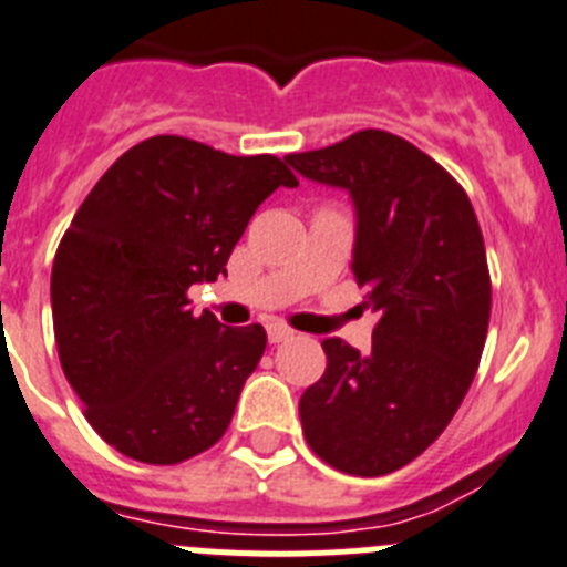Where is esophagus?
<instances>
[{"mask_svg":"<svg viewBox=\"0 0 567 567\" xmlns=\"http://www.w3.org/2000/svg\"><path fill=\"white\" fill-rule=\"evenodd\" d=\"M288 338H293V330H290V327L279 324V321L268 324V341H271V343H282V341H288Z\"/></svg>","mask_w":567,"mask_h":567,"instance_id":"obj_1","label":"esophagus"}]
</instances>
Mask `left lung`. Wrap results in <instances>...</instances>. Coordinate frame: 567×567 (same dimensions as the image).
I'll list each match as a JSON object with an SVG mask.
<instances>
[{
	"label": "left lung",
	"mask_w": 567,
	"mask_h": 567,
	"mask_svg": "<svg viewBox=\"0 0 567 567\" xmlns=\"http://www.w3.org/2000/svg\"><path fill=\"white\" fill-rule=\"evenodd\" d=\"M285 162L352 195V274L380 316L363 355L341 338L321 341L327 369L301 394V431L341 473H394L436 442L478 372L492 308L478 218L442 164L389 131Z\"/></svg>",
	"instance_id": "1"
}]
</instances>
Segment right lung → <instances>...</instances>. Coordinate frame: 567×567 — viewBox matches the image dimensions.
<instances>
[{"mask_svg":"<svg viewBox=\"0 0 567 567\" xmlns=\"http://www.w3.org/2000/svg\"><path fill=\"white\" fill-rule=\"evenodd\" d=\"M296 184L271 153L164 134L86 195L52 262V327L63 374L114 451L178 464L224 436L268 338L195 316L187 290L226 274L257 206Z\"/></svg>","mask_w":567,"mask_h":567,"instance_id":"add662e5","label":"right lung"}]
</instances>
